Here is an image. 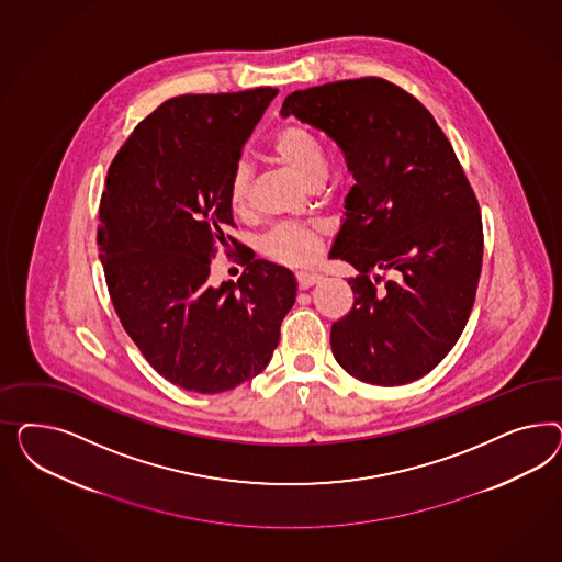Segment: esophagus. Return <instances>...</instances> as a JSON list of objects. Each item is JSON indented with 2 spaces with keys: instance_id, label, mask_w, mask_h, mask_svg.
<instances>
[{
  "instance_id": "1",
  "label": "esophagus",
  "mask_w": 562,
  "mask_h": 562,
  "mask_svg": "<svg viewBox=\"0 0 562 562\" xmlns=\"http://www.w3.org/2000/svg\"><path fill=\"white\" fill-rule=\"evenodd\" d=\"M324 280V276L322 273L315 272H299L296 273V282H299V289L306 290L311 289V286H315V284H319Z\"/></svg>"
}]
</instances>
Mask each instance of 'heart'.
I'll list each match as a JSON object with an SVG mask.
<instances>
[{"label": "heart", "instance_id": "b5f03b06", "mask_svg": "<svg viewBox=\"0 0 562 562\" xmlns=\"http://www.w3.org/2000/svg\"><path fill=\"white\" fill-rule=\"evenodd\" d=\"M272 153L284 167H289L308 188L325 181L329 162L322 139L311 130L299 123L284 125L272 139ZM254 170L240 160L228 179V202L235 212H245L251 204ZM322 249V233L317 226H306L296 222H284L273 226L261 238V251L266 256L286 263L303 266L313 261Z\"/></svg>", "mask_w": 562, "mask_h": 562}]
</instances>
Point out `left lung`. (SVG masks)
I'll return each mask as SVG.
<instances>
[{"label": "left lung", "mask_w": 562, "mask_h": 562, "mask_svg": "<svg viewBox=\"0 0 562 562\" xmlns=\"http://www.w3.org/2000/svg\"><path fill=\"white\" fill-rule=\"evenodd\" d=\"M282 117L336 142L357 186L329 257L355 266L352 311L331 325V352L371 385L430 373L460 340L476 299L482 218L476 195L435 117L381 78L296 90ZM396 273L381 290L371 271Z\"/></svg>", "instance_id": "1"}]
</instances>
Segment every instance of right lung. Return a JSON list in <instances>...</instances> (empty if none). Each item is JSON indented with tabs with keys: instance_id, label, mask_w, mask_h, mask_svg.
<instances>
[{
	"instance_id": "add662e5",
	"label": "right lung",
	"mask_w": 562,
	"mask_h": 562,
	"mask_svg": "<svg viewBox=\"0 0 562 562\" xmlns=\"http://www.w3.org/2000/svg\"><path fill=\"white\" fill-rule=\"evenodd\" d=\"M276 94L162 102L106 175L99 247L111 301L156 373L188 392H228L261 373L296 299L294 273L266 259H243L237 282H210L233 224L231 172Z\"/></svg>"
}]
</instances>
